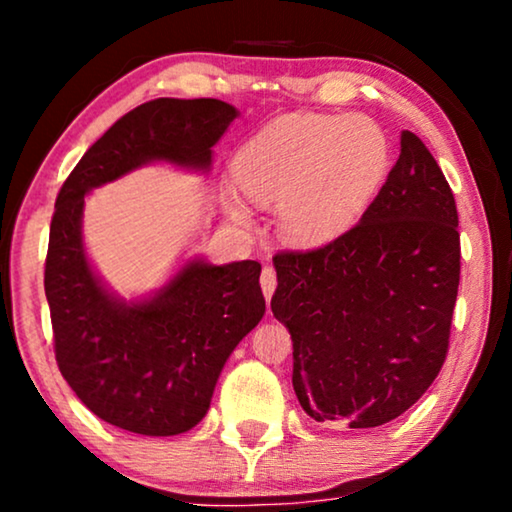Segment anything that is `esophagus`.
<instances>
[{
    "label": "esophagus",
    "mask_w": 512,
    "mask_h": 512,
    "mask_svg": "<svg viewBox=\"0 0 512 512\" xmlns=\"http://www.w3.org/2000/svg\"><path fill=\"white\" fill-rule=\"evenodd\" d=\"M275 286H277V272L272 265H265L263 272H261V289H263V296L265 300L272 298V293H275Z\"/></svg>",
    "instance_id": "34e87169"
}]
</instances>
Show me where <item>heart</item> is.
I'll use <instances>...</instances> for the list:
<instances>
[{
  "label": "heart",
  "mask_w": 512,
  "mask_h": 512,
  "mask_svg": "<svg viewBox=\"0 0 512 512\" xmlns=\"http://www.w3.org/2000/svg\"><path fill=\"white\" fill-rule=\"evenodd\" d=\"M389 167V139L366 116L291 114L249 137L233 158L240 191L275 205L289 240L317 247L338 240L366 212ZM228 214L247 223L237 198Z\"/></svg>",
  "instance_id": "1"
}]
</instances>
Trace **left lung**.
Wrapping results in <instances>:
<instances>
[{"instance_id": "1", "label": "left lung", "mask_w": 512, "mask_h": 512, "mask_svg": "<svg viewBox=\"0 0 512 512\" xmlns=\"http://www.w3.org/2000/svg\"><path fill=\"white\" fill-rule=\"evenodd\" d=\"M452 188L415 132L361 221L272 258V314L293 340V391L317 422L382 426L443 368L459 289Z\"/></svg>"}]
</instances>
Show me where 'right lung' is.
I'll use <instances>...</instances> for the list:
<instances>
[{"label": "right lung", "instance_id": "right-lung-1", "mask_svg": "<svg viewBox=\"0 0 512 512\" xmlns=\"http://www.w3.org/2000/svg\"><path fill=\"white\" fill-rule=\"evenodd\" d=\"M237 118L221 100L139 104L83 153L62 184L46 254L55 361L90 412L142 436H177L207 415L228 356L265 314L261 263L191 258L142 300L111 293L83 247V198L149 163L209 172Z\"/></svg>", "mask_w": 512, "mask_h": 512}]
</instances>
